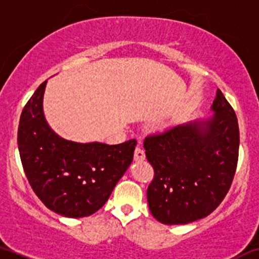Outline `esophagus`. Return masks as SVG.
Listing matches in <instances>:
<instances>
[{
    "label": "esophagus",
    "mask_w": 259,
    "mask_h": 259,
    "mask_svg": "<svg viewBox=\"0 0 259 259\" xmlns=\"http://www.w3.org/2000/svg\"><path fill=\"white\" fill-rule=\"evenodd\" d=\"M145 158H146V156H145L144 150L140 149V147H136L135 153H134V160L140 162V161H144Z\"/></svg>",
    "instance_id": "esophagus-1"
}]
</instances>
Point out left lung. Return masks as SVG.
I'll return each mask as SVG.
<instances>
[{"label":"left lung","instance_id":"8db88e82","mask_svg":"<svg viewBox=\"0 0 259 259\" xmlns=\"http://www.w3.org/2000/svg\"><path fill=\"white\" fill-rule=\"evenodd\" d=\"M212 115L149 135L145 153L155 169L147 188L152 217L186 225L211 214L231 187L238 158L237 118L220 90Z\"/></svg>","mask_w":259,"mask_h":259}]
</instances>
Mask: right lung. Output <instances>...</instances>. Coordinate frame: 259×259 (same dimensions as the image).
<instances>
[{"label":"right lung","instance_id":"1","mask_svg":"<svg viewBox=\"0 0 259 259\" xmlns=\"http://www.w3.org/2000/svg\"><path fill=\"white\" fill-rule=\"evenodd\" d=\"M42 82L25 104L18 149L28 182L51 211L84 218L106 204L132 164L136 140L119 145L75 143L56 134L44 114Z\"/></svg>","mask_w":259,"mask_h":259}]
</instances>
